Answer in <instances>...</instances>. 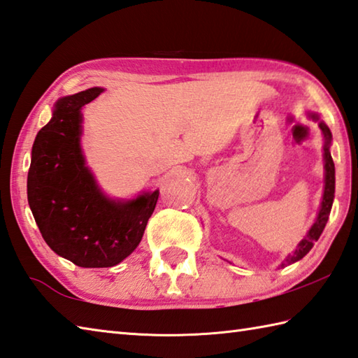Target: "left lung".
<instances>
[{"label":"left lung","mask_w":358,"mask_h":358,"mask_svg":"<svg viewBox=\"0 0 358 358\" xmlns=\"http://www.w3.org/2000/svg\"><path fill=\"white\" fill-rule=\"evenodd\" d=\"M309 117L312 120H317L318 122V127L320 129L323 131V136H324V193H323V201H322V207H320L318 211V216L315 222L310 227V230L308 231V235H306L301 241L298 247L295 249L294 253H290L289 257L282 261L281 267L292 264V262H296L300 261L303 257L309 253V250L315 244V241H318L320 235H322L323 230H324V225L329 220V213H331V208H332V202H334V193H335V166H334V160L331 156V142H332V134H331V129L327 128L326 123L323 120H318V115L317 114H309Z\"/></svg>","instance_id":"obj_1"}]
</instances>
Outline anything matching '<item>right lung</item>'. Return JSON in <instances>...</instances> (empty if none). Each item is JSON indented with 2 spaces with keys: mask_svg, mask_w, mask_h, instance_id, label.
I'll return each instance as SVG.
<instances>
[{
  "mask_svg": "<svg viewBox=\"0 0 358 358\" xmlns=\"http://www.w3.org/2000/svg\"><path fill=\"white\" fill-rule=\"evenodd\" d=\"M103 92L91 87L55 103L52 119L35 137L27 201L43 239L78 267H113L141 243L159 189L131 201L100 192L80 147L82 108Z\"/></svg>",
  "mask_w": 358,
  "mask_h": 358,
  "instance_id": "1",
  "label": "right lung"
}]
</instances>
